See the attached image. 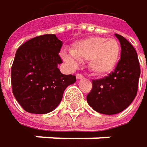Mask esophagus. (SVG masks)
I'll return each mask as SVG.
<instances>
[{
	"label": "esophagus",
	"instance_id": "1",
	"mask_svg": "<svg viewBox=\"0 0 147 147\" xmlns=\"http://www.w3.org/2000/svg\"><path fill=\"white\" fill-rule=\"evenodd\" d=\"M76 78L79 80V79H82V78H83V75L82 74H76Z\"/></svg>",
	"mask_w": 147,
	"mask_h": 147
}]
</instances>
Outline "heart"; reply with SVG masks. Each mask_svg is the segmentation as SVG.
Returning a JSON list of instances; mask_svg holds the SVG:
<instances>
[{
  "mask_svg": "<svg viewBox=\"0 0 147 147\" xmlns=\"http://www.w3.org/2000/svg\"><path fill=\"white\" fill-rule=\"evenodd\" d=\"M121 47L114 38L91 36L75 42L71 53L63 52L61 56L69 67L74 68L78 60L88 61L89 70L96 75L109 74L119 60Z\"/></svg>",
  "mask_w": 147,
  "mask_h": 147,
  "instance_id": "heart-1",
  "label": "heart"
}]
</instances>
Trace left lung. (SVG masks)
I'll list each match as a JSON object with an SVG mask.
<instances>
[{
  "label": "left lung",
  "instance_id": "obj_1",
  "mask_svg": "<svg viewBox=\"0 0 147 147\" xmlns=\"http://www.w3.org/2000/svg\"><path fill=\"white\" fill-rule=\"evenodd\" d=\"M116 36L121 45V59L112 73L92 80V89L87 95L88 103L93 109L106 115L117 114L132 102L140 75L136 50L121 35L116 34Z\"/></svg>",
  "mask_w": 147,
  "mask_h": 147
}]
</instances>
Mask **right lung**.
Wrapping results in <instances>:
<instances>
[{
	"instance_id": "add662e5",
	"label": "right lung",
	"mask_w": 147,
	"mask_h": 147,
	"mask_svg": "<svg viewBox=\"0 0 147 147\" xmlns=\"http://www.w3.org/2000/svg\"><path fill=\"white\" fill-rule=\"evenodd\" d=\"M63 45L56 35L36 36L16 51L11 67L12 92L25 111L45 114L62 100L67 86L76 82L75 75L60 73L59 55Z\"/></svg>"
}]
</instances>
